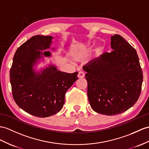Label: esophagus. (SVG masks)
<instances>
[{
    "instance_id": "esophagus-1",
    "label": "esophagus",
    "mask_w": 149,
    "mask_h": 149,
    "mask_svg": "<svg viewBox=\"0 0 149 149\" xmlns=\"http://www.w3.org/2000/svg\"><path fill=\"white\" fill-rule=\"evenodd\" d=\"M78 77L79 78H84V77H85L84 72H83V71H79V72H78Z\"/></svg>"
}]
</instances>
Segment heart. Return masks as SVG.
I'll return each instance as SVG.
<instances>
[{
  "instance_id": "b5f03b06",
  "label": "heart",
  "mask_w": 149,
  "mask_h": 149,
  "mask_svg": "<svg viewBox=\"0 0 149 149\" xmlns=\"http://www.w3.org/2000/svg\"><path fill=\"white\" fill-rule=\"evenodd\" d=\"M103 50H104L103 47H99L97 50V53L98 55H100V54H102ZM72 56L74 59L79 60L81 59V58L83 57V53L82 52H79V51L73 52L72 53Z\"/></svg>"
}]
</instances>
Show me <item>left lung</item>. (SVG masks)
I'll list each match as a JSON object with an SVG mask.
<instances>
[{
    "instance_id": "left-lung-1",
    "label": "left lung",
    "mask_w": 149,
    "mask_h": 149,
    "mask_svg": "<svg viewBox=\"0 0 149 149\" xmlns=\"http://www.w3.org/2000/svg\"><path fill=\"white\" fill-rule=\"evenodd\" d=\"M111 52H104L83 66L92 109L112 116L127 111L140 97L143 73L133 47L119 35L111 37Z\"/></svg>"
}]
</instances>
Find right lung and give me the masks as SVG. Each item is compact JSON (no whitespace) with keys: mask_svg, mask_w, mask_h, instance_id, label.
Wrapping results in <instances>:
<instances>
[{"mask_svg":"<svg viewBox=\"0 0 149 149\" xmlns=\"http://www.w3.org/2000/svg\"><path fill=\"white\" fill-rule=\"evenodd\" d=\"M52 38L36 35L28 40L17 49L10 70L15 102L25 112L40 118L59 112L64 104L65 93L78 79V72H61L52 65L40 72L34 71L33 68L42 55H51L43 50L50 48Z\"/></svg>","mask_w":149,"mask_h":149,"instance_id":"1","label":"right lung"}]
</instances>
